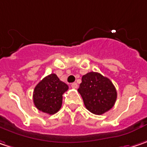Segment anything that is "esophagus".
Returning a JSON list of instances; mask_svg holds the SVG:
<instances>
[{
    "instance_id": "obj_1",
    "label": "esophagus",
    "mask_w": 147,
    "mask_h": 147,
    "mask_svg": "<svg viewBox=\"0 0 147 147\" xmlns=\"http://www.w3.org/2000/svg\"><path fill=\"white\" fill-rule=\"evenodd\" d=\"M71 88H73V89H77V88H78L77 83H76V82L72 83V84H71Z\"/></svg>"
}]
</instances>
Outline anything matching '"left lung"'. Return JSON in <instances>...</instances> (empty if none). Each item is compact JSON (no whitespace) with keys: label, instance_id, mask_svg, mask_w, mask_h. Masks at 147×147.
Returning <instances> with one entry per match:
<instances>
[{"label":"left lung","instance_id":"obj_1","mask_svg":"<svg viewBox=\"0 0 147 147\" xmlns=\"http://www.w3.org/2000/svg\"><path fill=\"white\" fill-rule=\"evenodd\" d=\"M81 80L78 92L89 111L101 115L111 109L117 99V90L111 80L94 71L84 75Z\"/></svg>","mask_w":147,"mask_h":147}]
</instances>
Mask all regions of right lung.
I'll list each match as a JSON object with an SVG mask.
<instances>
[{
	"mask_svg": "<svg viewBox=\"0 0 147 147\" xmlns=\"http://www.w3.org/2000/svg\"><path fill=\"white\" fill-rule=\"evenodd\" d=\"M68 90L66 83L59 80L56 74L44 77L35 86L33 99L35 107L48 114L59 111L62 104V94Z\"/></svg>",
	"mask_w": 147,
	"mask_h": 147,
	"instance_id": "add662e5",
	"label": "right lung"
}]
</instances>
